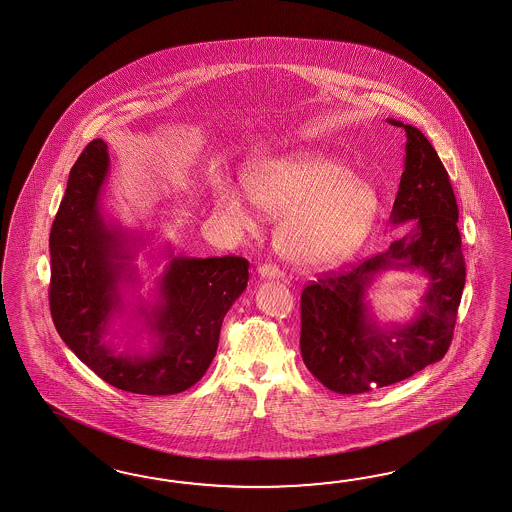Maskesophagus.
<instances>
[{"mask_svg": "<svg viewBox=\"0 0 512 512\" xmlns=\"http://www.w3.org/2000/svg\"><path fill=\"white\" fill-rule=\"evenodd\" d=\"M258 275L262 276V278H282L284 273L273 265V263H262L260 267H258Z\"/></svg>", "mask_w": 512, "mask_h": 512, "instance_id": "obj_1", "label": "esophagus"}]
</instances>
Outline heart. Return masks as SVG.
I'll list each match as a JSON object with an SVG mask.
<instances>
[{"label": "heart", "mask_w": 512, "mask_h": 512, "mask_svg": "<svg viewBox=\"0 0 512 512\" xmlns=\"http://www.w3.org/2000/svg\"><path fill=\"white\" fill-rule=\"evenodd\" d=\"M245 189L262 213L282 215L276 247L302 267H323L347 256L379 215L377 189L354 176L349 165L325 156L258 161L245 174ZM219 206L236 223H252L247 198L234 189L219 191Z\"/></svg>", "instance_id": "1"}]
</instances>
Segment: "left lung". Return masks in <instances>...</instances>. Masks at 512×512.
Masks as SVG:
<instances>
[{
  "instance_id": "left-lung-1",
  "label": "left lung",
  "mask_w": 512,
  "mask_h": 512,
  "mask_svg": "<svg viewBox=\"0 0 512 512\" xmlns=\"http://www.w3.org/2000/svg\"><path fill=\"white\" fill-rule=\"evenodd\" d=\"M388 122L407 132L405 172L390 221H412L410 232L366 262L323 273L302 289V360L336 394H366L442 360L466 282L459 208L447 171L418 128ZM388 268H421L430 278L421 314L403 328H380L366 306L372 276Z\"/></svg>"
}]
</instances>
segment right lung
I'll list each match as a JSON object with an SVG mask.
<instances>
[{
	"label": "right lung",
	"mask_w": 512,
	"mask_h": 512,
	"mask_svg": "<svg viewBox=\"0 0 512 512\" xmlns=\"http://www.w3.org/2000/svg\"><path fill=\"white\" fill-rule=\"evenodd\" d=\"M109 154L94 139L74 163L50 232L53 325L85 366L118 390L180 394L202 379L217 353L224 315L247 288L249 262L239 256L172 258L159 278V299L141 308L156 345L148 354H117L104 343L120 282L135 280L128 236L105 223L100 193ZM145 243L141 237L133 243Z\"/></svg>",
	"instance_id": "1"
}]
</instances>
